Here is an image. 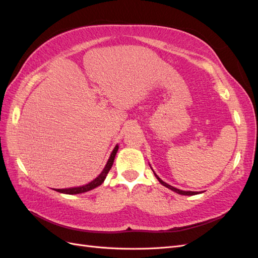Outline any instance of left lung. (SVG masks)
<instances>
[{"mask_svg":"<svg viewBox=\"0 0 258 258\" xmlns=\"http://www.w3.org/2000/svg\"><path fill=\"white\" fill-rule=\"evenodd\" d=\"M155 174V173H154ZM155 176H156V179H158L159 181H160V183L161 184H163L164 186H166V188H169L170 190H172V191H174V192H176V194H179V195H183V196H194V195H198V192H196V191H183V190H180V189H176V188H174V186H172V185H170V184H168V183H165L164 181H162L161 180L158 175L155 174Z\"/></svg>","mask_w":258,"mask_h":258,"instance_id":"1","label":"left lung"}]
</instances>
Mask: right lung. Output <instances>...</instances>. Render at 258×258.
<instances>
[{
    "label": "right lung",
    "instance_id": "right-lung-1",
    "mask_svg": "<svg viewBox=\"0 0 258 258\" xmlns=\"http://www.w3.org/2000/svg\"><path fill=\"white\" fill-rule=\"evenodd\" d=\"M118 150V145L115 146V149L113 150L112 154H110L109 159L107 161V164L104 168V170L102 171V173H100L97 178L95 180H93L92 182H89L88 184L83 185V186H77V188H69V189H55V191H58V192H61V194H67V195H77V194H83V192H87L89 190H93L95 189L96 186H98L104 182V180L106 178V175H107L108 171L112 168V165L114 163V159H115V155L116 152H117Z\"/></svg>",
    "mask_w": 258,
    "mask_h": 258
}]
</instances>
